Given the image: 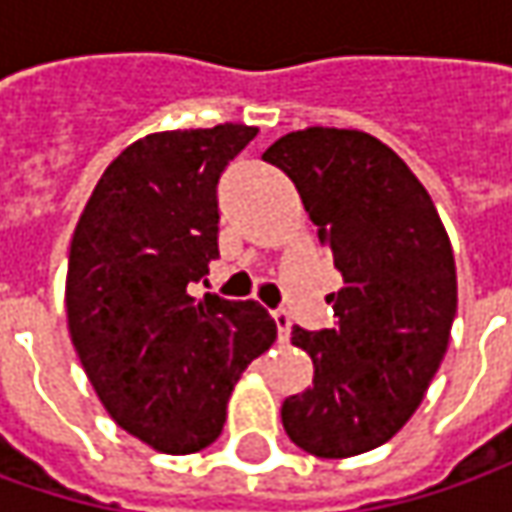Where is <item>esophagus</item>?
I'll return each instance as SVG.
<instances>
[{"mask_svg":"<svg viewBox=\"0 0 512 512\" xmlns=\"http://www.w3.org/2000/svg\"><path fill=\"white\" fill-rule=\"evenodd\" d=\"M273 322H276V327H279V342H287L290 339V327H293V322H290V313L287 310H273Z\"/></svg>","mask_w":512,"mask_h":512,"instance_id":"obj_1","label":"esophagus"}]
</instances>
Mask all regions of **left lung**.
<instances>
[{
  "label": "left lung",
  "mask_w": 512,
  "mask_h": 512,
  "mask_svg": "<svg viewBox=\"0 0 512 512\" xmlns=\"http://www.w3.org/2000/svg\"><path fill=\"white\" fill-rule=\"evenodd\" d=\"M302 196L342 290L336 325L293 344L313 359V387L282 404L290 442L347 459L390 442L422 404L456 319V262L430 193L362 130L307 128L262 153Z\"/></svg>",
  "instance_id": "left-lung-1"
}]
</instances>
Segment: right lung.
Wrapping results in <instances>:
<instances>
[{
  "label": "right lung",
  "instance_id": "obj_1",
  "mask_svg": "<svg viewBox=\"0 0 512 512\" xmlns=\"http://www.w3.org/2000/svg\"><path fill=\"white\" fill-rule=\"evenodd\" d=\"M256 133L227 122L133 142L73 230V347L113 422L159 453L216 442L239 376L276 342L259 302L187 293L219 259V176Z\"/></svg>",
  "mask_w": 512,
  "mask_h": 512
}]
</instances>
